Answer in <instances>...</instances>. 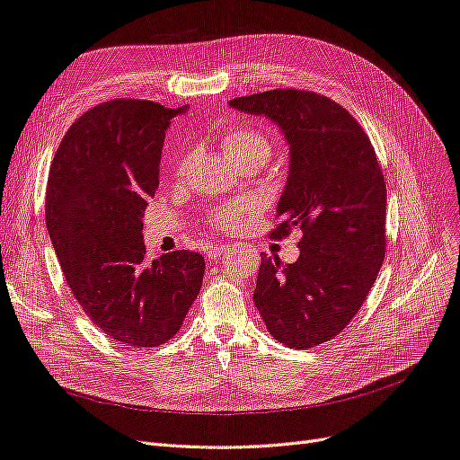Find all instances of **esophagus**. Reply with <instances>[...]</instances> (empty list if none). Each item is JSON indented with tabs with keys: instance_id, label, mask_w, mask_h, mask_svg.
I'll list each match as a JSON object with an SVG mask.
<instances>
[{
	"instance_id": "34e87169",
	"label": "esophagus",
	"mask_w": 460,
	"mask_h": 460,
	"mask_svg": "<svg viewBox=\"0 0 460 460\" xmlns=\"http://www.w3.org/2000/svg\"><path fill=\"white\" fill-rule=\"evenodd\" d=\"M230 249H232V245H217L215 249H211V252H208V257L215 259V257H218V255H222V253L230 252Z\"/></svg>"
}]
</instances>
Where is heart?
I'll return each mask as SVG.
<instances>
[{
    "label": "heart",
    "mask_w": 460,
    "mask_h": 460,
    "mask_svg": "<svg viewBox=\"0 0 460 460\" xmlns=\"http://www.w3.org/2000/svg\"><path fill=\"white\" fill-rule=\"evenodd\" d=\"M220 146L234 163H242L245 159L267 161L272 153V146H270L269 137L262 132H259L255 128H249V127L226 128L220 136ZM190 161H191V153L190 151L182 153L174 166V172L178 176L186 174ZM257 208H259V205L255 199L243 198V199H238L234 203H226V205L218 207L213 213V220H215V225L222 230H238V228L245 226L247 222L255 217Z\"/></svg>",
    "instance_id": "b5f03b06"
}]
</instances>
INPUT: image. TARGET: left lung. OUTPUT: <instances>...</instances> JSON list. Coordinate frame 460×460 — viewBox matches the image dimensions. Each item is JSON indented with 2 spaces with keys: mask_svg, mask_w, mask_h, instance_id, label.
I'll use <instances>...</instances> for the list:
<instances>
[{
  "mask_svg": "<svg viewBox=\"0 0 460 460\" xmlns=\"http://www.w3.org/2000/svg\"><path fill=\"white\" fill-rule=\"evenodd\" d=\"M230 107L276 122L289 144V176L270 232L297 228L299 259L261 253L255 307L272 338L309 349L351 323L385 257V182L349 111L307 90H270Z\"/></svg>",
  "mask_w": 460,
  "mask_h": 460,
  "instance_id": "8db88e82",
  "label": "left lung"
}]
</instances>
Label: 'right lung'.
Masks as SVG:
<instances>
[{
  "label": "right lung",
  "instance_id": "obj_1",
  "mask_svg": "<svg viewBox=\"0 0 460 460\" xmlns=\"http://www.w3.org/2000/svg\"><path fill=\"white\" fill-rule=\"evenodd\" d=\"M184 111L124 97L95 105L66 130L49 169L46 225L66 284L92 323L124 345L169 341L201 289L199 253L147 262L142 234L164 132Z\"/></svg>",
  "mask_w": 460,
  "mask_h": 460
}]
</instances>
